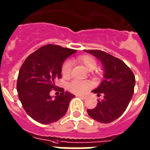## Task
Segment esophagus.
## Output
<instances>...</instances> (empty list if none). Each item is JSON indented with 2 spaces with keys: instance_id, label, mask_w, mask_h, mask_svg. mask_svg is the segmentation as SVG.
Wrapping results in <instances>:
<instances>
[{
  "instance_id": "esophagus-1",
  "label": "esophagus",
  "mask_w": 150,
  "mask_h": 150,
  "mask_svg": "<svg viewBox=\"0 0 150 150\" xmlns=\"http://www.w3.org/2000/svg\"><path fill=\"white\" fill-rule=\"evenodd\" d=\"M76 96H77V97H79V98H82V99H83V100H85L86 98V97L84 95H76Z\"/></svg>"
}]
</instances>
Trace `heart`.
Masks as SVG:
<instances>
[{"instance_id":"heart-1","label":"heart","mask_w":150,"mask_h":150,"mask_svg":"<svg viewBox=\"0 0 150 150\" xmlns=\"http://www.w3.org/2000/svg\"><path fill=\"white\" fill-rule=\"evenodd\" d=\"M78 61L85 66L88 70H93L97 66V61L90 55H82L78 57ZM71 70V64L70 61H65L61 67V72L64 77H67L70 75ZM93 86V83L90 81H79L72 80L67 83V88L70 92L77 94H82L86 93Z\"/></svg>"}]
</instances>
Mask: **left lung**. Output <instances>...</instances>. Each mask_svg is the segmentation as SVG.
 <instances>
[{
	"label": "left lung",
	"mask_w": 150,
	"mask_h": 150,
	"mask_svg": "<svg viewBox=\"0 0 150 150\" xmlns=\"http://www.w3.org/2000/svg\"><path fill=\"white\" fill-rule=\"evenodd\" d=\"M97 57L102 63L104 78L102 83L93 90L99 97L93 109H87L89 116L99 123H109L122 116L127 108L134 93L135 77L130 67L121 60L100 50H84Z\"/></svg>",
	"instance_id": "obj_1"
}]
</instances>
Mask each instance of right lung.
Returning a JSON list of instances; mask_svg holds the SVG:
<instances>
[{
  "mask_svg": "<svg viewBox=\"0 0 150 150\" xmlns=\"http://www.w3.org/2000/svg\"><path fill=\"white\" fill-rule=\"evenodd\" d=\"M76 50L49 44L39 48L25 60L19 69L17 91L26 112L33 120L42 124L59 120L67 112L71 100L75 96L64 92L53 98L52 89L57 90L55 82L61 78L64 61Z\"/></svg>",
  "mask_w": 150,
  "mask_h": 150,
  "instance_id": "right-lung-1",
  "label": "right lung"
}]
</instances>
